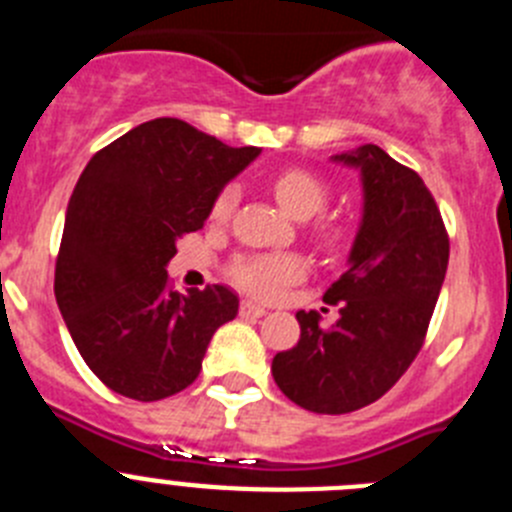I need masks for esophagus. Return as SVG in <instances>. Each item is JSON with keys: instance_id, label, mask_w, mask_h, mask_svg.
<instances>
[{"instance_id": "34e87169", "label": "esophagus", "mask_w": 512, "mask_h": 512, "mask_svg": "<svg viewBox=\"0 0 512 512\" xmlns=\"http://www.w3.org/2000/svg\"><path fill=\"white\" fill-rule=\"evenodd\" d=\"M261 315H266V310L261 305H256L251 300L241 302V318H261Z\"/></svg>"}]
</instances>
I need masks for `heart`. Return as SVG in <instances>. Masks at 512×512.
Returning a JSON list of instances; mask_svg holds the SVG:
<instances>
[{
	"mask_svg": "<svg viewBox=\"0 0 512 512\" xmlns=\"http://www.w3.org/2000/svg\"><path fill=\"white\" fill-rule=\"evenodd\" d=\"M274 194H277L279 205L297 220L318 215L330 200V184L323 176H318L310 169H284L274 176ZM238 205V187L228 184L217 192L212 202L210 217L215 223H228ZM315 241L325 248H338L346 241V230L343 225L333 220H323L312 230ZM307 274V261L300 253H253V256H241L230 266V279H233L243 292L261 300H274L289 287V284L300 282Z\"/></svg>",
	"mask_w": 512,
	"mask_h": 512,
	"instance_id": "1",
	"label": "heart"
}]
</instances>
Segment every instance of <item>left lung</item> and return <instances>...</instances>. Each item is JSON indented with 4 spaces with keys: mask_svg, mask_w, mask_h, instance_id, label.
Wrapping results in <instances>:
<instances>
[{
    "mask_svg": "<svg viewBox=\"0 0 512 512\" xmlns=\"http://www.w3.org/2000/svg\"><path fill=\"white\" fill-rule=\"evenodd\" d=\"M333 161L359 169L364 187L348 269L323 297L341 318L320 328L318 312L300 310V341L271 361L279 390L323 415L372 405L408 372L449 266L441 210L413 169L372 143Z\"/></svg>",
    "mask_w": 512,
    "mask_h": 512,
    "instance_id": "obj_1",
    "label": "left lung"
}]
</instances>
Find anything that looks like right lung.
<instances>
[{"label":"right lung","instance_id":"right-lung-1","mask_svg":"<svg viewBox=\"0 0 512 512\" xmlns=\"http://www.w3.org/2000/svg\"><path fill=\"white\" fill-rule=\"evenodd\" d=\"M259 148H230L156 117L81 171L56 259V302L81 359L112 392L153 402L200 377L217 328L238 315L223 284L174 292L166 264L205 225L217 192Z\"/></svg>","mask_w":512,"mask_h":512}]
</instances>
